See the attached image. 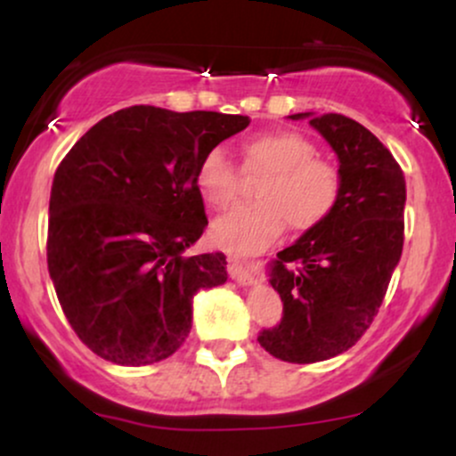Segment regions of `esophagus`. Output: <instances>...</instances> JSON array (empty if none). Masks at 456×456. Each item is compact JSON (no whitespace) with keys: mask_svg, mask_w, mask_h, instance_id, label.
Masks as SVG:
<instances>
[{"mask_svg":"<svg viewBox=\"0 0 456 456\" xmlns=\"http://www.w3.org/2000/svg\"><path fill=\"white\" fill-rule=\"evenodd\" d=\"M227 261H229V274H232V279H238L242 281L246 279V259L240 257V255H227Z\"/></svg>","mask_w":456,"mask_h":456,"instance_id":"obj_1","label":"esophagus"}]
</instances>
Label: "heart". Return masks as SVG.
Masks as SVG:
<instances>
[{"label":"heart","instance_id":"1","mask_svg":"<svg viewBox=\"0 0 456 456\" xmlns=\"http://www.w3.org/2000/svg\"><path fill=\"white\" fill-rule=\"evenodd\" d=\"M246 177H259L257 201L240 206L212 224V240L233 253H257L289 224L296 233L315 229L337 210L343 174L337 162L319 159L311 139L296 130H268L242 141ZM242 174L221 150L199 160L195 188L212 210H227L240 195Z\"/></svg>","mask_w":456,"mask_h":456}]
</instances>
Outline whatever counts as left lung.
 <instances>
[{
  "instance_id": "obj_1",
  "label": "left lung",
  "mask_w": 456,
  "mask_h": 456,
  "mask_svg": "<svg viewBox=\"0 0 456 456\" xmlns=\"http://www.w3.org/2000/svg\"><path fill=\"white\" fill-rule=\"evenodd\" d=\"M311 118L338 156L343 197L328 221L276 255L270 282L279 326L257 341L282 362L311 364L347 352L378 315L405 235V175L370 130L341 113Z\"/></svg>"
}]
</instances>
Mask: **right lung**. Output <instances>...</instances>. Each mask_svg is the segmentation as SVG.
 I'll list each match as a JSON object with an SVG mask.
<instances>
[{"mask_svg":"<svg viewBox=\"0 0 456 456\" xmlns=\"http://www.w3.org/2000/svg\"><path fill=\"white\" fill-rule=\"evenodd\" d=\"M244 115L137 104L101 119L57 167L46 264L77 337L122 366L160 362L191 332L192 296L227 281L223 253L186 257L208 224L199 160Z\"/></svg>","mask_w":456,"mask_h":456,"instance_id":"right-lung-1","label":"right lung"}]
</instances>
